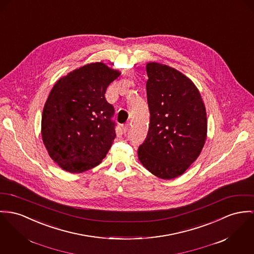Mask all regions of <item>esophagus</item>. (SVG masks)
<instances>
[{
  "instance_id": "obj_1",
  "label": "esophagus",
  "mask_w": 254,
  "mask_h": 254,
  "mask_svg": "<svg viewBox=\"0 0 254 254\" xmlns=\"http://www.w3.org/2000/svg\"><path fill=\"white\" fill-rule=\"evenodd\" d=\"M122 129H123V132L126 133V132L127 131V129H128V125H127V124L123 125V126H122Z\"/></svg>"
}]
</instances>
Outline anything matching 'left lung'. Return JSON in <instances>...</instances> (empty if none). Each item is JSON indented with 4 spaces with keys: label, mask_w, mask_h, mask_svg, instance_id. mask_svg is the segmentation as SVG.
<instances>
[{
    "label": "left lung",
    "mask_w": 254,
    "mask_h": 254,
    "mask_svg": "<svg viewBox=\"0 0 254 254\" xmlns=\"http://www.w3.org/2000/svg\"><path fill=\"white\" fill-rule=\"evenodd\" d=\"M150 127L138 158L152 174L183 175L200 155L207 138L205 104L194 83L169 65H146Z\"/></svg>",
    "instance_id": "obj_1"
}]
</instances>
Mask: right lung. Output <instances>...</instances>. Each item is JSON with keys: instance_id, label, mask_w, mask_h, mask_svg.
I'll return each mask as SVG.
<instances>
[{"instance_id": "add662e5", "label": "right lung", "mask_w": 254, "mask_h": 254, "mask_svg": "<svg viewBox=\"0 0 254 254\" xmlns=\"http://www.w3.org/2000/svg\"><path fill=\"white\" fill-rule=\"evenodd\" d=\"M121 72L103 63L83 65L59 79L44 104L41 136L50 157L69 173L98 165L116 137L107 87Z\"/></svg>"}]
</instances>
